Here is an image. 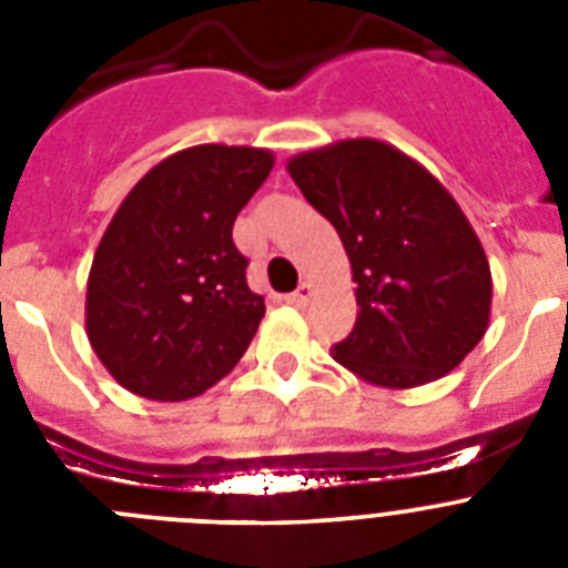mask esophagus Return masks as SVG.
I'll return each mask as SVG.
<instances>
[{
    "label": "esophagus",
    "mask_w": 568,
    "mask_h": 568,
    "mask_svg": "<svg viewBox=\"0 0 568 568\" xmlns=\"http://www.w3.org/2000/svg\"><path fill=\"white\" fill-rule=\"evenodd\" d=\"M310 298H313V284H310V281H301L298 290L287 295V304H293V307H307Z\"/></svg>",
    "instance_id": "esophagus-1"
}]
</instances>
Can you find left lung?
Segmentation results:
<instances>
[{
	"instance_id": "obj_1",
	"label": "left lung",
	"mask_w": 568,
	"mask_h": 568,
	"mask_svg": "<svg viewBox=\"0 0 568 568\" xmlns=\"http://www.w3.org/2000/svg\"><path fill=\"white\" fill-rule=\"evenodd\" d=\"M287 173L353 267L358 318L333 358L386 389L453 373L489 327L491 273L449 190L378 139L298 153Z\"/></svg>"
}]
</instances>
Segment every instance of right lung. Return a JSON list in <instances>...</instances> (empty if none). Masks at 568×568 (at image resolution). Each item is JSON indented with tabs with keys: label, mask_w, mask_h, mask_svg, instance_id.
Listing matches in <instances>:
<instances>
[{
	"label": "right lung",
	"mask_w": 568,
	"mask_h": 568,
	"mask_svg": "<svg viewBox=\"0 0 568 568\" xmlns=\"http://www.w3.org/2000/svg\"><path fill=\"white\" fill-rule=\"evenodd\" d=\"M273 164L270 150L199 144L148 170L119 204L93 255L84 327L124 389L195 398L247 353L267 307L247 287L233 224Z\"/></svg>",
	"instance_id": "obj_1"
}]
</instances>
